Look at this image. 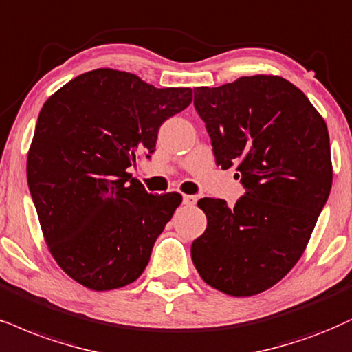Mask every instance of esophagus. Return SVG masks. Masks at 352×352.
I'll list each match as a JSON object with an SVG mask.
<instances>
[{
	"label": "esophagus",
	"instance_id": "34e87169",
	"mask_svg": "<svg viewBox=\"0 0 352 352\" xmlns=\"http://www.w3.org/2000/svg\"><path fill=\"white\" fill-rule=\"evenodd\" d=\"M196 202H197V197L196 196H183V204L184 206H188V207H192V206H196Z\"/></svg>",
	"mask_w": 352,
	"mask_h": 352
}]
</instances>
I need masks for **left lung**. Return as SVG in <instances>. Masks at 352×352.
<instances>
[{
	"mask_svg": "<svg viewBox=\"0 0 352 352\" xmlns=\"http://www.w3.org/2000/svg\"><path fill=\"white\" fill-rule=\"evenodd\" d=\"M215 163L236 168L245 196L233 207L204 197L207 228L190 246L207 284L256 296L296 266L331 190L328 129L297 86L280 76H241L194 89Z\"/></svg>",
	"mask_w": 352,
	"mask_h": 352,
	"instance_id": "1",
	"label": "left lung"
}]
</instances>
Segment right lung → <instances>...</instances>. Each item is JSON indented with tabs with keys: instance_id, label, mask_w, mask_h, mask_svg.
<instances>
[{
	"instance_id": "1",
	"label": "right lung",
	"mask_w": 352,
	"mask_h": 352,
	"mask_svg": "<svg viewBox=\"0 0 352 352\" xmlns=\"http://www.w3.org/2000/svg\"><path fill=\"white\" fill-rule=\"evenodd\" d=\"M192 101L190 88H155L99 68L68 81L38 114L28 183L43 236L72 279L93 290L140 277L181 196L146 192L127 169L150 158L164 120Z\"/></svg>"
}]
</instances>
